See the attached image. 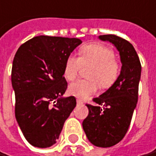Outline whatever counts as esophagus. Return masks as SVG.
<instances>
[{
    "mask_svg": "<svg viewBox=\"0 0 156 156\" xmlns=\"http://www.w3.org/2000/svg\"><path fill=\"white\" fill-rule=\"evenodd\" d=\"M77 104L79 105H84V103L80 100V99H77Z\"/></svg>",
    "mask_w": 156,
    "mask_h": 156,
    "instance_id": "34e87169",
    "label": "esophagus"
}]
</instances>
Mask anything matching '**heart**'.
<instances>
[{
	"mask_svg": "<svg viewBox=\"0 0 156 156\" xmlns=\"http://www.w3.org/2000/svg\"><path fill=\"white\" fill-rule=\"evenodd\" d=\"M114 51L105 45L92 43L80 50V57L70 54L64 65V76L74 80L79 76L82 66H91L88 80H79L69 86V92L80 99H86L99 88H109L119 75V64L114 59Z\"/></svg>",
	"mask_w": 156,
	"mask_h": 156,
	"instance_id": "obj_1",
	"label": "heart"
}]
</instances>
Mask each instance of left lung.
I'll use <instances>...</instances> for the list:
<instances>
[{"label": "left lung", "mask_w": 156, "mask_h": 156, "mask_svg": "<svg viewBox=\"0 0 156 156\" xmlns=\"http://www.w3.org/2000/svg\"><path fill=\"white\" fill-rule=\"evenodd\" d=\"M98 38L115 47L122 66L115 83L93 98L97 105H87L89 114L82 126L91 144L108 148L121 141L129 128L137 103L141 64L129 41L115 35H99Z\"/></svg>", "instance_id": "left-lung-1"}]
</instances>
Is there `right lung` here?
<instances>
[{
	"mask_svg": "<svg viewBox=\"0 0 156 156\" xmlns=\"http://www.w3.org/2000/svg\"><path fill=\"white\" fill-rule=\"evenodd\" d=\"M81 42L77 38L40 35L21 45L15 54L12 68L15 117L31 145H53L76 106L75 97H63L68 86L64 65Z\"/></svg>",
	"mask_w": 156,
	"mask_h": 156,
	"instance_id": "add662e5",
	"label": "right lung"
}]
</instances>
